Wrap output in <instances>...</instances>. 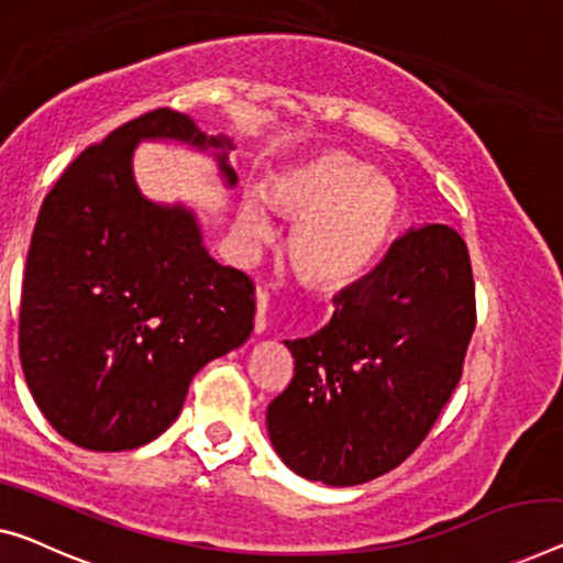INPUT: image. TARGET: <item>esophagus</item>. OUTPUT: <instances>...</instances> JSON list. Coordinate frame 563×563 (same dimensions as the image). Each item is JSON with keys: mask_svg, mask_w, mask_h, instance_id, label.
Here are the masks:
<instances>
[{"mask_svg": "<svg viewBox=\"0 0 563 563\" xmlns=\"http://www.w3.org/2000/svg\"><path fill=\"white\" fill-rule=\"evenodd\" d=\"M255 331L257 333H263L265 329H267V318H265V313H267V292L263 290V288H257V292H255Z\"/></svg>", "mask_w": 563, "mask_h": 563, "instance_id": "esophagus-1", "label": "esophagus"}]
</instances>
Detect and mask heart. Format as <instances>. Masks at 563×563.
<instances>
[{"label": "heart", "mask_w": 563, "mask_h": 563, "mask_svg": "<svg viewBox=\"0 0 563 563\" xmlns=\"http://www.w3.org/2000/svg\"><path fill=\"white\" fill-rule=\"evenodd\" d=\"M267 197L288 217L290 257L298 273L318 285L351 283L372 267L399 220V191L382 174L339 151L292 166L271 184ZM247 242L271 238L265 199L247 195L238 214Z\"/></svg>", "instance_id": "obj_1"}]
</instances>
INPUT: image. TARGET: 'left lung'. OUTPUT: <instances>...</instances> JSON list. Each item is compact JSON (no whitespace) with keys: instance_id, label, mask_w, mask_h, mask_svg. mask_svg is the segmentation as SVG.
Here are the masks:
<instances>
[{"instance_id":"1","label":"left lung","mask_w":563,"mask_h":563,"mask_svg":"<svg viewBox=\"0 0 563 563\" xmlns=\"http://www.w3.org/2000/svg\"><path fill=\"white\" fill-rule=\"evenodd\" d=\"M333 306L329 325L285 341L296 374L267 432L292 473L346 488L405 463L463 376L475 331L465 240L448 224L409 230Z\"/></svg>"}]
</instances>
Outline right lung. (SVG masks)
Returning a JSON list of instances; mask_svg holds the SVG:
<instances>
[{
  "mask_svg": "<svg viewBox=\"0 0 563 563\" xmlns=\"http://www.w3.org/2000/svg\"><path fill=\"white\" fill-rule=\"evenodd\" d=\"M141 139L217 148L238 181L230 139L156 108L82 151L42 201L22 280V372L47 422L96 452L156 440L199 368L242 346L255 318L253 280L209 257L195 212L139 191Z\"/></svg>",
  "mask_w": 563,
  "mask_h": 563,
  "instance_id": "add662e5",
  "label": "right lung"
}]
</instances>
